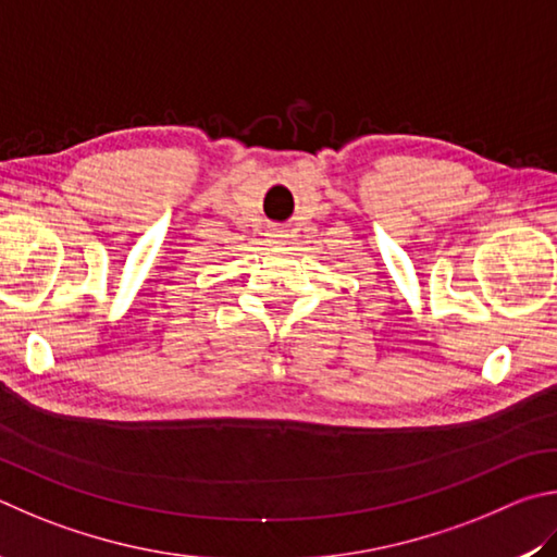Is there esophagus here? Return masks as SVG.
<instances>
[{
	"label": "esophagus",
	"instance_id": "obj_1",
	"mask_svg": "<svg viewBox=\"0 0 557 557\" xmlns=\"http://www.w3.org/2000/svg\"><path fill=\"white\" fill-rule=\"evenodd\" d=\"M269 237H271V242L284 244V242H286V232H284V230H278V227H273V230L269 232Z\"/></svg>",
	"mask_w": 557,
	"mask_h": 557
}]
</instances>
